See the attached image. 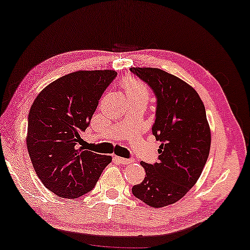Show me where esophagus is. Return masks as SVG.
Segmentation results:
<instances>
[{
	"label": "esophagus",
	"instance_id": "1",
	"mask_svg": "<svg viewBox=\"0 0 250 250\" xmlns=\"http://www.w3.org/2000/svg\"><path fill=\"white\" fill-rule=\"evenodd\" d=\"M115 160H116L117 162L121 163V164H130V163L134 162L132 159H124V157H120V156L115 157Z\"/></svg>",
	"mask_w": 250,
	"mask_h": 250
}]
</instances>
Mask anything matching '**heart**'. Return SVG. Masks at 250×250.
Listing matches in <instances>:
<instances>
[{
    "label": "heart",
    "instance_id": "obj_1",
    "mask_svg": "<svg viewBox=\"0 0 250 250\" xmlns=\"http://www.w3.org/2000/svg\"><path fill=\"white\" fill-rule=\"evenodd\" d=\"M122 87L124 89L126 97L128 98H142L148 101L149 91L144 83L134 77H127L122 82Z\"/></svg>",
    "mask_w": 250,
    "mask_h": 250
}]
</instances>
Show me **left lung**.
Instances as JSON below:
<instances>
[{
  "instance_id": "1",
  "label": "left lung",
  "mask_w": 250,
  "mask_h": 250,
  "mask_svg": "<svg viewBox=\"0 0 250 250\" xmlns=\"http://www.w3.org/2000/svg\"><path fill=\"white\" fill-rule=\"evenodd\" d=\"M156 97L152 133L161 142L159 162H142L143 182L133 187L137 199L153 208L175 203L200 178L208 160L210 127L197 91L178 77L159 68H130Z\"/></svg>"
}]
</instances>
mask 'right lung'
<instances>
[{"mask_svg":"<svg viewBox=\"0 0 250 250\" xmlns=\"http://www.w3.org/2000/svg\"><path fill=\"white\" fill-rule=\"evenodd\" d=\"M115 70H79L50 83L28 117L26 146L41 182L61 198L76 199L94 189L112 156L79 147Z\"/></svg>","mask_w":250,"mask_h":250,"instance_id":"obj_1","label":"right lung"}]
</instances>
